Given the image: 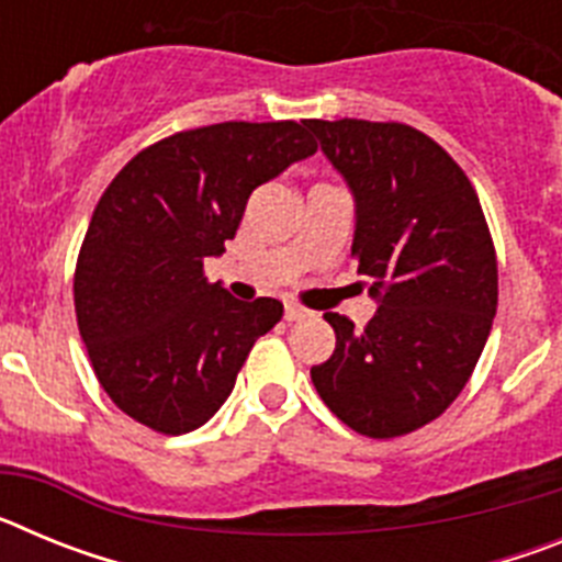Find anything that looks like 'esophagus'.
I'll use <instances>...</instances> for the list:
<instances>
[{"instance_id":"1","label":"esophagus","mask_w":562,"mask_h":562,"mask_svg":"<svg viewBox=\"0 0 562 562\" xmlns=\"http://www.w3.org/2000/svg\"><path fill=\"white\" fill-rule=\"evenodd\" d=\"M284 317L286 321H306V317H312V312L304 310V306H297V304H286Z\"/></svg>"}]
</instances>
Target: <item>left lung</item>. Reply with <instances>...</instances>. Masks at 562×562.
I'll list each match as a JSON object with an SVG mask.
<instances>
[{"mask_svg": "<svg viewBox=\"0 0 562 562\" xmlns=\"http://www.w3.org/2000/svg\"><path fill=\"white\" fill-rule=\"evenodd\" d=\"M355 196L357 272L376 312L362 331L326 312L335 355L312 369L321 400L351 430L394 439L461 394L498 306V265L467 173L405 123L306 121Z\"/></svg>", "mask_w": 562, "mask_h": 562, "instance_id": "obj_1", "label": "left lung"}]
</instances>
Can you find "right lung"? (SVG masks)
<instances>
[{"mask_svg":"<svg viewBox=\"0 0 562 562\" xmlns=\"http://www.w3.org/2000/svg\"><path fill=\"white\" fill-rule=\"evenodd\" d=\"M315 148L304 123H216L143 148L103 191L78 256L76 315L123 414L180 436L225 405L284 306L236 301L202 267L236 236L250 193Z\"/></svg>","mask_w":562,"mask_h":562,"instance_id":"add662e5","label":"right lung"}]
</instances>
